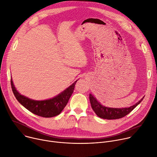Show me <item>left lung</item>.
Returning a JSON list of instances; mask_svg holds the SVG:
<instances>
[{
  "mask_svg": "<svg viewBox=\"0 0 157 157\" xmlns=\"http://www.w3.org/2000/svg\"><path fill=\"white\" fill-rule=\"evenodd\" d=\"M144 97L142 98L140 100L133 105V106L128 108H109L102 105L100 102L97 100V99L90 94V101L92 109L96 114V115L99 118L106 120H115L121 118L128 114H129L134 108H136L143 100Z\"/></svg>",
  "mask_w": 157,
  "mask_h": 157,
  "instance_id": "1",
  "label": "left lung"
}]
</instances>
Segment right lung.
Returning <instances> with one entry per match:
<instances>
[{
    "label": "right lung",
    "mask_w": 157,
    "mask_h": 157,
    "mask_svg": "<svg viewBox=\"0 0 157 157\" xmlns=\"http://www.w3.org/2000/svg\"><path fill=\"white\" fill-rule=\"evenodd\" d=\"M78 80L54 98L40 101L34 100L21 94L14 86L12 78L10 82L14 96L24 107L36 115L44 118H51L59 115L63 110L74 91L75 84Z\"/></svg>",
    "instance_id": "add662e5"
}]
</instances>
